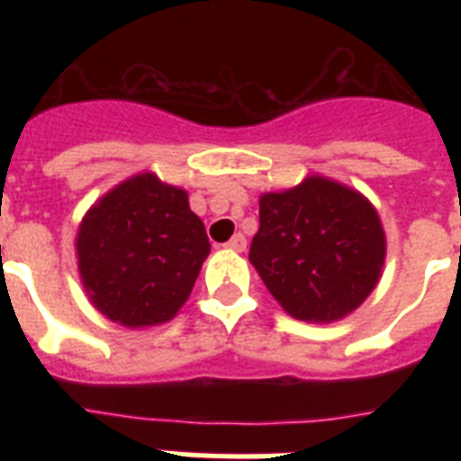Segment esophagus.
I'll list each match as a JSON object with an SVG mask.
<instances>
[{
	"label": "esophagus",
	"mask_w": 461,
	"mask_h": 461,
	"mask_svg": "<svg viewBox=\"0 0 461 461\" xmlns=\"http://www.w3.org/2000/svg\"><path fill=\"white\" fill-rule=\"evenodd\" d=\"M224 246H227V249H231V251H244L246 237H244V234H234V237H231Z\"/></svg>",
	"instance_id": "obj_1"
}]
</instances>
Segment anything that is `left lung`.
I'll return each instance as SVG.
<instances>
[{
	"label": "left lung",
	"instance_id": "8db88e82",
	"mask_svg": "<svg viewBox=\"0 0 461 461\" xmlns=\"http://www.w3.org/2000/svg\"><path fill=\"white\" fill-rule=\"evenodd\" d=\"M385 249L371 201L311 174L299 186L260 195V227L249 260L292 318L332 322L375 289Z\"/></svg>",
	"mask_w": 461,
	"mask_h": 461
}]
</instances>
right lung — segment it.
Here are the masks:
<instances>
[{
    "label": "right lung",
    "mask_w": 461,
    "mask_h": 461,
    "mask_svg": "<svg viewBox=\"0 0 461 461\" xmlns=\"http://www.w3.org/2000/svg\"><path fill=\"white\" fill-rule=\"evenodd\" d=\"M76 253L83 287L104 318L153 328L186 303L210 241L186 191L143 172L86 212Z\"/></svg>",
    "instance_id": "1"
}]
</instances>
